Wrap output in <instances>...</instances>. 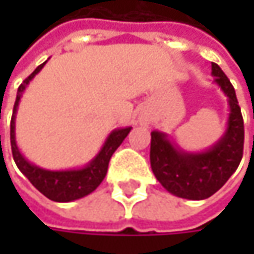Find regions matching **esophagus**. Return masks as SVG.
<instances>
[{"label":"esophagus","instance_id":"obj_1","mask_svg":"<svg viewBox=\"0 0 254 254\" xmlns=\"http://www.w3.org/2000/svg\"><path fill=\"white\" fill-rule=\"evenodd\" d=\"M141 124H147V121L145 119H141Z\"/></svg>","mask_w":254,"mask_h":254}]
</instances>
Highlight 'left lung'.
Returning <instances> with one entry per match:
<instances>
[{"instance_id":"1","label":"left lung","mask_w":254,"mask_h":254,"mask_svg":"<svg viewBox=\"0 0 254 254\" xmlns=\"http://www.w3.org/2000/svg\"><path fill=\"white\" fill-rule=\"evenodd\" d=\"M212 75L228 97V127L224 136L203 153H187L175 147L168 135L151 132L150 163L154 177L174 195L204 200L224 187L237 171L244 147V122L235 89L222 69L212 63Z\"/></svg>"}]
</instances>
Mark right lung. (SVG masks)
Returning <instances> with one entry per match:
<instances>
[{
	"instance_id": "1",
	"label": "right lung",
	"mask_w": 254,
	"mask_h": 254,
	"mask_svg": "<svg viewBox=\"0 0 254 254\" xmlns=\"http://www.w3.org/2000/svg\"><path fill=\"white\" fill-rule=\"evenodd\" d=\"M47 63V62H45ZM42 63L41 66H38L32 75L26 77L23 83L19 86L17 89V97H16V103H14V109H13V116H11V124H10V142H11V153H13V159L17 165V168L20 169V172L25 175L30 184L39 191L42 192L47 198L53 200V201H59V203H67V201H73L77 198H82L88 194H91L106 177L107 174V168H109V162L113 156V153L118 150V147L124 142V139L127 136V133L130 132V127H122V129H115L109 138L106 139L103 148L100 150V153L82 169H73V171H47L42 168H38L32 163H29L23 157V154L20 153L17 144H16V112H17V106L20 101V97L27 86V83L33 79V76L44 67Z\"/></svg>"
}]
</instances>
